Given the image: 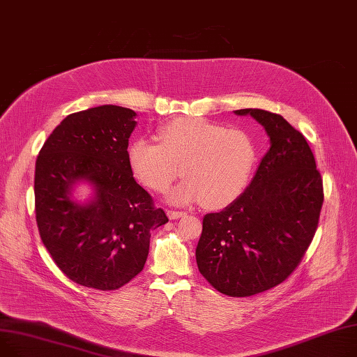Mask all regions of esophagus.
Returning a JSON list of instances; mask_svg holds the SVG:
<instances>
[{"mask_svg":"<svg viewBox=\"0 0 357 357\" xmlns=\"http://www.w3.org/2000/svg\"><path fill=\"white\" fill-rule=\"evenodd\" d=\"M167 216L170 219H180L183 216H185L184 212H178V211H167Z\"/></svg>","mask_w":357,"mask_h":357,"instance_id":"1","label":"esophagus"}]
</instances>
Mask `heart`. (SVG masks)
<instances>
[{
	"mask_svg": "<svg viewBox=\"0 0 357 357\" xmlns=\"http://www.w3.org/2000/svg\"><path fill=\"white\" fill-rule=\"evenodd\" d=\"M160 144L137 139L128 150L134 176L151 190L170 192L173 203L202 200L219 208L235 202L252 176L258 161L254 138L242 130L203 118H178L158 131Z\"/></svg>",
	"mask_w": 357,
	"mask_h": 357,
	"instance_id": "heart-1",
	"label": "heart"
}]
</instances>
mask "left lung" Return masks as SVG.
<instances>
[{
  "instance_id": "8db88e82",
  "label": "left lung",
  "mask_w": 357,
  "mask_h": 357,
  "mask_svg": "<svg viewBox=\"0 0 357 357\" xmlns=\"http://www.w3.org/2000/svg\"><path fill=\"white\" fill-rule=\"evenodd\" d=\"M265 128L269 150L246 190L207 213L196 248L200 274L229 297L284 282L301 262L319 225L323 180L304 135L278 114L238 109Z\"/></svg>"
}]
</instances>
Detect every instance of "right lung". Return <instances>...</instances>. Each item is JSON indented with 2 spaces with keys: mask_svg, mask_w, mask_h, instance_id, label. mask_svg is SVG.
Instances as JSON below:
<instances>
[{
  "mask_svg": "<svg viewBox=\"0 0 357 357\" xmlns=\"http://www.w3.org/2000/svg\"><path fill=\"white\" fill-rule=\"evenodd\" d=\"M135 116L116 105L70 114L36 161L40 238L63 274L83 287L111 291L128 284L145 265L151 230L169 222L130 167ZM80 181L94 187L86 204L73 200Z\"/></svg>",
  "mask_w": 357,
  "mask_h": 357,
  "instance_id": "obj_1",
  "label": "right lung"
}]
</instances>
